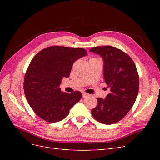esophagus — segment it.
<instances>
[{"instance_id":"34e87169","label":"esophagus","mask_w":160,"mask_h":160,"mask_svg":"<svg viewBox=\"0 0 160 160\" xmlns=\"http://www.w3.org/2000/svg\"><path fill=\"white\" fill-rule=\"evenodd\" d=\"M89 95V94H88L85 92H82V96H83V98H86V97H88Z\"/></svg>"}]
</instances>
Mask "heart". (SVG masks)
I'll list each match as a JSON object with an SVG mask.
<instances>
[{
    "label": "heart",
    "instance_id": "1",
    "mask_svg": "<svg viewBox=\"0 0 160 160\" xmlns=\"http://www.w3.org/2000/svg\"><path fill=\"white\" fill-rule=\"evenodd\" d=\"M91 59H99V58H91Z\"/></svg>",
    "mask_w": 160,
    "mask_h": 160
}]
</instances>
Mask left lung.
Segmentation results:
<instances>
[{
	"mask_svg": "<svg viewBox=\"0 0 160 160\" xmlns=\"http://www.w3.org/2000/svg\"><path fill=\"white\" fill-rule=\"evenodd\" d=\"M102 57L104 81L110 88L106 98H98L91 110L93 117L103 124L122 119L132 108L139 91V75L133 61L127 53L112 46L93 47L89 50Z\"/></svg>",
	"mask_w": 160,
	"mask_h": 160,
	"instance_id": "obj_1",
	"label": "left lung"
}]
</instances>
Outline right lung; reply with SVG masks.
Here are the masks:
<instances>
[{"instance_id": "obj_1", "label": "right lung", "mask_w": 160, "mask_h": 160, "mask_svg": "<svg viewBox=\"0 0 160 160\" xmlns=\"http://www.w3.org/2000/svg\"><path fill=\"white\" fill-rule=\"evenodd\" d=\"M87 54L83 48L51 46L33 57L25 72L24 92L31 108L42 119L59 122L79 101L80 91L64 93L59 86L63 77H69L73 62Z\"/></svg>"}]
</instances>
